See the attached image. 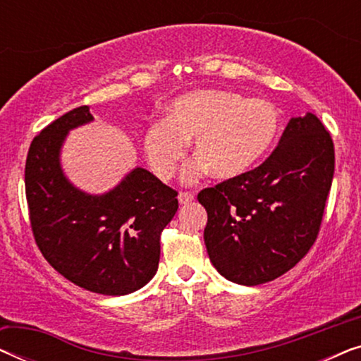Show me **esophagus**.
<instances>
[{
    "label": "esophagus",
    "instance_id": "34e87169",
    "mask_svg": "<svg viewBox=\"0 0 361 361\" xmlns=\"http://www.w3.org/2000/svg\"><path fill=\"white\" fill-rule=\"evenodd\" d=\"M177 199H179L180 205H187L194 200V194H192V192H179V197H177Z\"/></svg>",
    "mask_w": 361,
    "mask_h": 361
}]
</instances>
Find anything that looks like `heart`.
I'll use <instances>...</instances> for the list:
<instances>
[{
	"mask_svg": "<svg viewBox=\"0 0 361 361\" xmlns=\"http://www.w3.org/2000/svg\"><path fill=\"white\" fill-rule=\"evenodd\" d=\"M281 115L273 103L226 90H197L172 102L166 120L151 123L142 136L146 159L161 180H169L195 140V161L185 176L209 167L219 179H233L259 164L273 149Z\"/></svg>",
	"mask_w": 361,
	"mask_h": 361,
	"instance_id": "obj_1",
	"label": "heart"
}]
</instances>
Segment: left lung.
Listing matches in <instances>:
<instances>
[{
    "mask_svg": "<svg viewBox=\"0 0 361 361\" xmlns=\"http://www.w3.org/2000/svg\"><path fill=\"white\" fill-rule=\"evenodd\" d=\"M334 169L332 136L307 113L288 123L263 164L200 190L204 240L216 271L258 286L294 268L317 240Z\"/></svg>",
    "mask_w": 361,
    "mask_h": 361,
    "instance_id": "1",
    "label": "left lung"
}]
</instances>
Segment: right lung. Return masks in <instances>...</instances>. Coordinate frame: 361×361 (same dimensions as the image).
<instances>
[{
	"label": "right lung",
	"instance_id": "obj_1",
	"mask_svg": "<svg viewBox=\"0 0 361 361\" xmlns=\"http://www.w3.org/2000/svg\"><path fill=\"white\" fill-rule=\"evenodd\" d=\"M93 116L73 108L34 137L24 184L34 240L63 278L90 293L125 295L156 274L161 233L179 209L177 192L136 167L103 195L78 190L62 174L59 154L67 133Z\"/></svg>",
	"mask_w": 361,
	"mask_h": 361
}]
</instances>
